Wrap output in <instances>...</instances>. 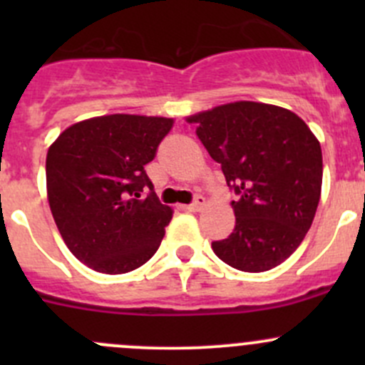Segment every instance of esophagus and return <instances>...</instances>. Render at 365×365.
Returning a JSON list of instances; mask_svg holds the SVG:
<instances>
[{
    "label": "esophagus",
    "mask_w": 365,
    "mask_h": 365,
    "mask_svg": "<svg viewBox=\"0 0 365 365\" xmlns=\"http://www.w3.org/2000/svg\"><path fill=\"white\" fill-rule=\"evenodd\" d=\"M206 203V200L203 196H197L196 200H194V203H190L189 206H187V210H190V212H200L201 208H203Z\"/></svg>",
    "instance_id": "obj_1"
}]
</instances>
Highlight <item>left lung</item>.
I'll return each mask as SVG.
<instances>
[{"instance_id":"8db88e82","label":"left lung","mask_w":365,"mask_h":365,"mask_svg":"<svg viewBox=\"0 0 365 365\" xmlns=\"http://www.w3.org/2000/svg\"><path fill=\"white\" fill-rule=\"evenodd\" d=\"M219 162L238 201L235 230L213 242L224 263L267 272L288 259L307 235L322 196V146L289 109L240 101L187 118Z\"/></svg>"}]
</instances>
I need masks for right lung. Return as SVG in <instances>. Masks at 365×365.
I'll return each instance as SVG.
<instances>
[{
  "mask_svg": "<svg viewBox=\"0 0 365 365\" xmlns=\"http://www.w3.org/2000/svg\"><path fill=\"white\" fill-rule=\"evenodd\" d=\"M173 123L141 114L95 116L70 125L47 150L51 213L68 251L91 270L127 274L159 249L173 208L155 196L145 165Z\"/></svg>",
  "mask_w": 365,
  "mask_h": 365,
  "instance_id": "add662e5",
  "label": "right lung"
}]
</instances>
